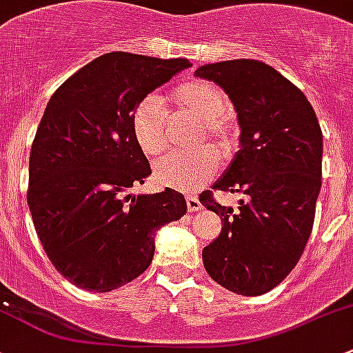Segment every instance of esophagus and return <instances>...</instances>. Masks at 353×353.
I'll return each mask as SVG.
<instances>
[{"instance_id": "1", "label": "esophagus", "mask_w": 353, "mask_h": 353, "mask_svg": "<svg viewBox=\"0 0 353 353\" xmlns=\"http://www.w3.org/2000/svg\"><path fill=\"white\" fill-rule=\"evenodd\" d=\"M186 203H188V211L201 210V203H199V199L196 198V196H188Z\"/></svg>"}]
</instances>
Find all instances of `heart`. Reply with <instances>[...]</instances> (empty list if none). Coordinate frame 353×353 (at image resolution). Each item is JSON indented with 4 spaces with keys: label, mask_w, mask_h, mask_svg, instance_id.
Here are the masks:
<instances>
[{
    "label": "heart",
    "mask_w": 353,
    "mask_h": 353,
    "mask_svg": "<svg viewBox=\"0 0 353 353\" xmlns=\"http://www.w3.org/2000/svg\"><path fill=\"white\" fill-rule=\"evenodd\" d=\"M174 105L181 113L205 121L203 128L221 155H230L236 145V130L226 118L232 103L228 94L208 81H188L172 89ZM132 133L137 147L147 157L162 154L167 147V114L161 99L145 96L132 113ZM201 133V140L205 139ZM218 155L211 148L191 154H169L154 165L155 183L177 191H192L213 179Z\"/></svg>",
    "instance_id": "obj_1"
}]
</instances>
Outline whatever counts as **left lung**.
<instances>
[{"instance_id": "left-lung-1", "label": "left lung", "mask_w": 353, "mask_h": 353, "mask_svg": "<svg viewBox=\"0 0 353 353\" xmlns=\"http://www.w3.org/2000/svg\"><path fill=\"white\" fill-rule=\"evenodd\" d=\"M225 89L239 114L240 148L214 191L242 192L239 210L221 206L213 191L199 201L223 226L203 248L213 281L242 296L283 283L311 235L321 188L323 135L299 88L270 65L235 59L196 69Z\"/></svg>"}]
</instances>
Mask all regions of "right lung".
Listing matches in <instances>:
<instances>
[{
    "label": "right lung",
    "instance_id": "obj_1",
    "mask_svg": "<svg viewBox=\"0 0 353 353\" xmlns=\"http://www.w3.org/2000/svg\"><path fill=\"white\" fill-rule=\"evenodd\" d=\"M189 65L110 52L52 94L30 152L27 201L47 257L77 288L108 292L132 283L150 265L155 232L186 213L174 189H128L152 174L133 139V110Z\"/></svg>",
    "mask_w": 353,
    "mask_h": 353
}]
</instances>
